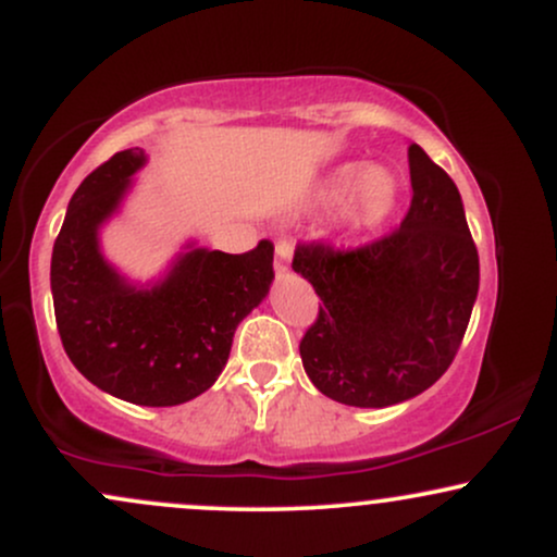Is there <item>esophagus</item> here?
<instances>
[{"label":"esophagus","mask_w":557,"mask_h":557,"mask_svg":"<svg viewBox=\"0 0 557 557\" xmlns=\"http://www.w3.org/2000/svg\"><path fill=\"white\" fill-rule=\"evenodd\" d=\"M290 259H293V240L280 238L277 246H274V274L283 277V274L290 270Z\"/></svg>","instance_id":"esophagus-1"}]
</instances>
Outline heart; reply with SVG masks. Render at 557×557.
Segmentation results:
<instances>
[{
    "label": "heart",
    "mask_w": 557,
    "mask_h": 557,
    "mask_svg": "<svg viewBox=\"0 0 557 557\" xmlns=\"http://www.w3.org/2000/svg\"><path fill=\"white\" fill-rule=\"evenodd\" d=\"M400 183L385 168H369L363 162H348L332 170L319 188V201L335 207L350 197L345 207V225L354 230H372L393 214L398 203Z\"/></svg>",
    "instance_id": "heart-1"
}]
</instances>
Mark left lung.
<instances>
[{
	"label": "left lung",
	"mask_w": 557,
	"mask_h": 557,
	"mask_svg": "<svg viewBox=\"0 0 557 557\" xmlns=\"http://www.w3.org/2000/svg\"><path fill=\"white\" fill-rule=\"evenodd\" d=\"M411 207L400 227L359 248L298 243L293 270L322 298L300 337L319 393L385 408L424 393L447 372L469 327L479 253L461 194L421 146H408Z\"/></svg>",
	"instance_id": "8db88e82"
}]
</instances>
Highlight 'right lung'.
<instances>
[{"instance_id": "right-lung-1", "label": "right lung", "mask_w": 557, "mask_h": 557, "mask_svg": "<svg viewBox=\"0 0 557 557\" xmlns=\"http://www.w3.org/2000/svg\"><path fill=\"white\" fill-rule=\"evenodd\" d=\"M144 162V149L117 151L70 198L52 251L54 317L65 354L91 385L136 406H181L214 385L235 327L270 293L274 246L190 248L159 285H127L96 233Z\"/></svg>"}]
</instances>
